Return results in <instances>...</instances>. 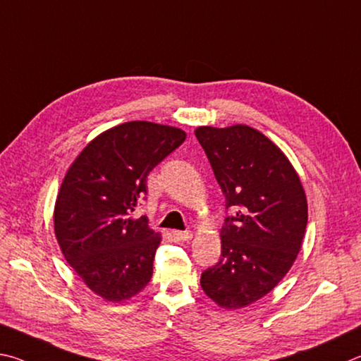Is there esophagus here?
I'll return each instance as SVG.
<instances>
[{
	"label": "esophagus",
	"instance_id": "obj_1",
	"mask_svg": "<svg viewBox=\"0 0 361 361\" xmlns=\"http://www.w3.org/2000/svg\"><path fill=\"white\" fill-rule=\"evenodd\" d=\"M173 236H174L176 241L185 243V241H190V239H192V231H179V230H176V231H173Z\"/></svg>",
	"mask_w": 361,
	"mask_h": 361
}]
</instances>
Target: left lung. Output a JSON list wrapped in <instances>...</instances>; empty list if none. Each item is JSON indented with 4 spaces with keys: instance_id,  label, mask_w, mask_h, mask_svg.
<instances>
[{
    "instance_id": "left-lung-1",
    "label": "left lung",
    "mask_w": 361,
    "mask_h": 361,
    "mask_svg": "<svg viewBox=\"0 0 361 361\" xmlns=\"http://www.w3.org/2000/svg\"><path fill=\"white\" fill-rule=\"evenodd\" d=\"M225 197L222 255L201 274L219 306H249L292 268L307 225L300 177L287 157L250 126L195 131Z\"/></svg>"
}]
</instances>
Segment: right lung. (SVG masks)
Wrapping results in <instances>:
<instances>
[{"instance_id":"obj_1","label":"right lung","mask_w":361,"mask_h":361,"mask_svg":"<svg viewBox=\"0 0 361 361\" xmlns=\"http://www.w3.org/2000/svg\"><path fill=\"white\" fill-rule=\"evenodd\" d=\"M174 126L128 122L104 131L80 152L56 197L54 222L63 255L87 287L123 301L152 279L161 238L145 216L131 219L147 176L185 141Z\"/></svg>"}]
</instances>
